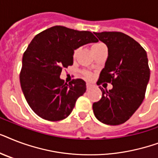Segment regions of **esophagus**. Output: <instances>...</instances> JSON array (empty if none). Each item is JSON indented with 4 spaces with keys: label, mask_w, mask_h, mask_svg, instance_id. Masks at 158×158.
I'll return each instance as SVG.
<instances>
[{
    "label": "esophagus",
    "mask_w": 158,
    "mask_h": 158,
    "mask_svg": "<svg viewBox=\"0 0 158 158\" xmlns=\"http://www.w3.org/2000/svg\"><path fill=\"white\" fill-rule=\"evenodd\" d=\"M86 87H87V89L89 90V89H90L92 87H93V85H92L91 84H89V83H88V84H86Z\"/></svg>",
    "instance_id": "esophagus-1"
}]
</instances>
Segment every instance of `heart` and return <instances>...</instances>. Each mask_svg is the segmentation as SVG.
<instances>
[{"label":"heart","mask_w":158,"mask_h":158,"mask_svg":"<svg viewBox=\"0 0 158 158\" xmlns=\"http://www.w3.org/2000/svg\"><path fill=\"white\" fill-rule=\"evenodd\" d=\"M102 46H105V45H104V44H102V43H96V44H94V45L92 47V50H94V49H95V48H99V47H102ZM77 52H78V50L74 51V56H76ZM85 77H86L87 79H91L92 74L91 73H89V72H85Z\"/></svg>","instance_id":"obj_1"}]
</instances>
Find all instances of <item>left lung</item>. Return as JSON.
<instances>
[{
  "label": "left lung",
  "mask_w": 158,
  "mask_h": 158,
  "mask_svg": "<svg viewBox=\"0 0 158 158\" xmlns=\"http://www.w3.org/2000/svg\"><path fill=\"white\" fill-rule=\"evenodd\" d=\"M105 43L108 57L98 83H111L112 89L100 87L102 97L93 104L96 118L106 125L125 123L144 99L150 78L147 52L139 43L120 32L94 33Z\"/></svg>",
  "instance_id": "1"
}]
</instances>
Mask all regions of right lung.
I'll return each mask as SVG.
<instances>
[{
  "mask_svg": "<svg viewBox=\"0 0 158 158\" xmlns=\"http://www.w3.org/2000/svg\"><path fill=\"white\" fill-rule=\"evenodd\" d=\"M89 31L54 26L36 35L23 53L20 85L34 112L52 121L63 120L72 112L76 100L86 92L81 79L64 84L62 69L72 65L74 52L82 46L98 43Z\"/></svg>",
  "mask_w": 158,
  "mask_h": 158,
  "instance_id": "1",
  "label": "right lung"
}]
</instances>
